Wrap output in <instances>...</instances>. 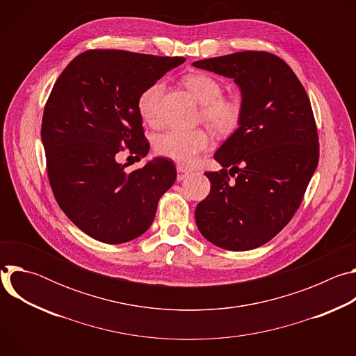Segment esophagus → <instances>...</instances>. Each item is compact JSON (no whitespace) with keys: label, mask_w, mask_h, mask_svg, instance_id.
<instances>
[{"label":"esophagus","mask_w":356,"mask_h":356,"mask_svg":"<svg viewBox=\"0 0 356 356\" xmlns=\"http://www.w3.org/2000/svg\"><path fill=\"white\" fill-rule=\"evenodd\" d=\"M190 173H191V172H190L188 169H186L184 166H180V165L177 166V180H179V181L184 180Z\"/></svg>","instance_id":"esophagus-1"}]
</instances>
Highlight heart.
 Wrapping results in <instances>:
<instances>
[{"instance_id": "1", "label": "heart", "mask_w": 356, "mask_h": 356, "mask_svg": "<svg viewBox=\"0 0 356 356\" xmlns=\"http://www.w3.org/2000/svg\"><path fill=\"white\" fill-rule=\"evenodd\" d=\"M184 86L195 97L201 108V118L218 132L236 129L242 117L239 99L222 95V87L206 73H193L184 77ZM165 84L161 80L147 84L138 95V111L147 124H156L161 114V101ZM210 146V136L204 129H168L155 136L156 154L181 165H190Z\"/></svg>"}]
</instances>
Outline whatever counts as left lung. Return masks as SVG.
I'll use <instances>...</instances> for the list:
<instances>
[{"mask_svg":"<svg viewBox=\"0 0 356 356\" xmlns=\"http://www.w3.org/2000/svg\"><path fill=\"white\" fill-rule=\"evenodd\" d=\"M193 66L234 79L242 92L239 128L216 152L222 169L206 172L211 190L197 204L195 224L222 249L262 246L290 222L318 165L310 98L290 66L264 50Z\"/></svg>","mask_w":356,"mask_h":356,"instance_id":"8db88e82","label":"left lung"}]
</instances>
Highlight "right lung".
<instances>
[{"label": "right lung", "mask_w": 356, "mask_h": 356, "mask_svg": "<svg viewBox=\"0 0 356 356\" xmlns=\"http://www.w3.org/2000/svg\"><path fill=\"white\" fill-rule=\"evenodd\" d=\"M184 60L90 49L50 91L40 128L49 183L59 207L88 236L111 245L138 238L173 186V161L156 158L127 172L117 155L129 149L138 159L146 156L138 95Z\"/></svg>", "instance_id": "add662e5"}]
</instances>
